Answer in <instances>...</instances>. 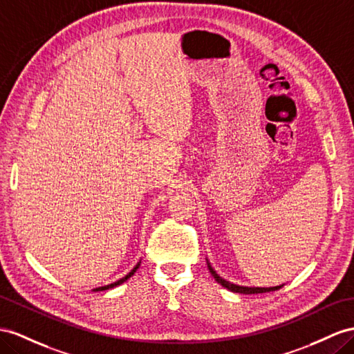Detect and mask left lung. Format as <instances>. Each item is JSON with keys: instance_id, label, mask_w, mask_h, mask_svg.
<instances>
[{"instance_id": "1", "label": "left lung", "mask_w": 354, "mask_h": 354, "mask_svg": "<svg viewBox=\"0 0 354 354\" xmlns=\"http://www.w3.org/2000/svg\"><path fill=\"white\" fill-rule=\"evenodd\" d=\"M207 268H209L211 275L215 278V281L218 284H221L223 287H225L227 290L233 293H243V295H257V293H266V292H275V290L281 288L283 286H277V287H245V286H236L233 283H229V281H225L224 278H221L216 272L212 269V266L209 265V261H207Z\"/></svg>"}]
</instances>
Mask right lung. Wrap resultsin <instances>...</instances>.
<instances>
[{"label": "right lung", "mask_w": 354, "mask_h": 354, "mask_svg": "<svg viewBox=\"0 0 354 354\" xmlns=\"http://www.w3.org/2000/svg\"><path fill=\"white\" fill-rule=\"evenodd\" d=\"M139 266H140V261H139V263L138 265H136L130 272H129V274H127L124 278H121V279H118V281H115V283H112V284H107V286H103V287H98V288H94V292H103V290H109V288H113V287H116V286H121L122 283H125V281L127 279H129L130 277H133L134 275V272L136 270H138L139 269Z\"/></svg>", "instance_id": "right-lung-1"}]
</instances>
